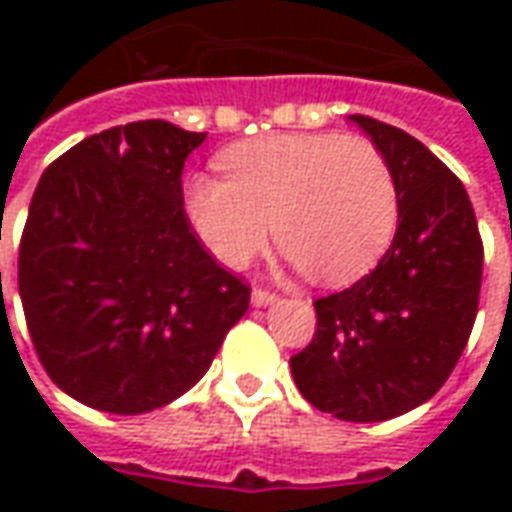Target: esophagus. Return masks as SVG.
<instances>
[{
  "label": "esophagus",
  "mask_w": 512,
  "mask_h": 512,
  "mask_svg": "<svg viewBox=\"0 0 512 512\" xmlns=\"http://www.w3.org/2000/svg\"><path fill=\"white\" fill-rule=\"evenodd\" d=\"M279 296L277 293H271V290H263V288H255L252 290V304L255 307H268V304H274Z\"/></svg>",
  "instance_id": "esophagus-1"
}]
</instances>
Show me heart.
Returning a JSON list of instances; mask_svg holds the SVG:
<instances>
[{
	"mask_svg": "<svg viewBox=\"0 0 512 512\" xmlns=\"http://www.w3.org/2000/svg\"><path fill=\"white\" fill-rule=\"evenodd\" d=\"M227 178L194 172L183 211L202 246L230 268L279 249L321 285H345L384 255L397 227V183L386 156L343 134H277L230 147Z\"/></svg>",
	"mask_w": 512,
	"mask_h": 512,
	"instance_id": "1",
	"label": "heart"
}]
</instances>
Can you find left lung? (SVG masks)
Masks as SVG:
<instances>
[{"mask_svg":"<svg viewBox=\"0 0 512 512\" xmlns=\"http://www.w3.org/2000/svg\"><path fill=\"white\" fill-rule=\"evenodd\" d=\"M392 167L397 233L378 266L315 301V337L290 359L312 406L384 422L422 406L458 365L483 282V241L463 183L419 139L351 115Z\"/></svg>","mask_w":512,"mask_h":512,"instance_id":"left-lung-1","label":"left lung"}]
</instances>
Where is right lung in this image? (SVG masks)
<instances>
[{
  "label": "right lung",
  "mask_w": 512,
  "mask_h": 512,
  "mask_svg": "<svg viewBox=\"0 0 512 512\" xmlns=\"http://www.w3.org/2000/svg\"><path fill=\"white\" fill-rule=\"evenodd\" d=\"M205 134L106 128L51 164L29 202L18 293L51 381L84 406L145 414L189 392L249 310L183 211Z\"/></svg>",
  "instance_id": "1"
}]
</instances>
